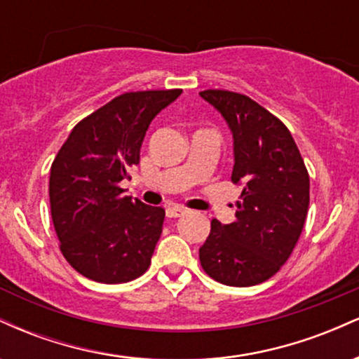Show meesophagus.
Instances as JSON below:
<instances>
[{"instance_id":"34e87169","label":"esophagus","mask_w":359,"mask_h":359,"mask_svg":"<svg viewBox=\"0 0 359 359\" xmlns=\"http://www.w3.org/2000/svg\"><path fill=\"white\" fill-rule=\"evenodd\" d=\"M165 212L168 217H180L187 212V209L182 208V205H172V208H167Z\"/></svg>"}]
</instances>
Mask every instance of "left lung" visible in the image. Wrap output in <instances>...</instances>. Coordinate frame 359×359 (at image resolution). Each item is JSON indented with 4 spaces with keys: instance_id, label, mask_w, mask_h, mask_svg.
<instances>
[{
    "instance_id": "left-lung-1",
    "label": "left lung",
    "mask_w": 359,
    "mask_h": 359,
    "mask_svg": "<svg viewBox=\"0 0 359 359\" xmlns=\"http://www.w3.org/2000/svg\"><path fill=\"white\" fill-rule=\"evenodd\" d=\"M201 97L233 133V184H241L236 221H211L199 248L205 273L231 287L273 277L297 245L309 209V174L288 128L245 94L208 89Z\"/></svg>"
}]
</instances>
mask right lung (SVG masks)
Instances as JSON below:
<instances>
[{
	"mask_svg": "<svg viewBox=\"0 0 359 359\" xmlns=\"http://www.w3.org/2000/svg\"><path fill=\"white\" fill-rule=\"evenodd\" d=\"M182 89L125 93L74 130L50 167V212L60 251L86 278L123 283L148 270L165 209L123 196L151 119Z\"/></svg>",
	"mask_w": 359,
	"mask_h": 359,
	"instance_id": "obj_1",
	"label": "right lung"
}]
</instances>
